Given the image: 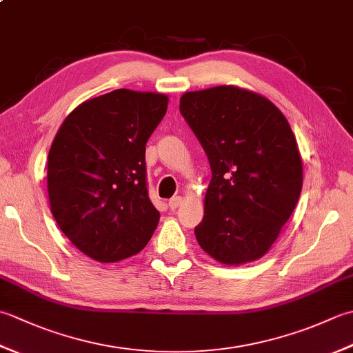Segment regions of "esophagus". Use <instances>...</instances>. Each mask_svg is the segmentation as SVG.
Masks as SVG:
<instances>
[{"mask_svg": "<svg viewBox=\"0 0 353 353\" xmlns=\"http://www.w3.org/2000/svg\"><path fill=\"white\" fill-rule=\"evenodd\" d=\"M182 201H183V197L176 196V197H172V199L168 201V206H170V209H172V211H174V209H177L179 206L182 205Z\"/></svg>", "mask_w": 353, "mask_h": 353, "instance_id": "obj_1", "label": "esophagus"}]
</instances>
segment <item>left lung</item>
Returning <instances> with one entry per match:
<instances>
[{
    "label": "left lung",
    "mask_w": 353,
    "mask_h": 353,
    "mask_svg": "<svg viewBox=\"0 0 353 353\" xmlns=\"http://www.w3.org/2000/svg\"><path fill=\"white\" fill-rule=\"evenodd\" d=\"M181 114L212 171L205 216L194 229L200 247L226 265L259 259L302 191V157L287 118L265 97L236 86L185 92Z\"/></svg>",
    "instance_id": "8db88e82"
}]
</instances>
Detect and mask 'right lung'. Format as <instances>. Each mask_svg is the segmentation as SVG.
Segmentation results:
<instances>
[{
    "label": "right lung",
    "instance_id": "right-lung-1",
    "mask_svg": "<svg viewBox=\"0 0 353 353\" xmlns=\"http://www.w3.org/2000/svg\"><path fill=\"white\" fill-rule=\"evenodd\" d=\"M168 97L115 89L65 118L48 153L51 212L66 238L99 262L139 253L159 223L147 191L145 144Z\"/></svg>",
    "mask_w": 353,
    "mask_h": 353
}]
</instances>
